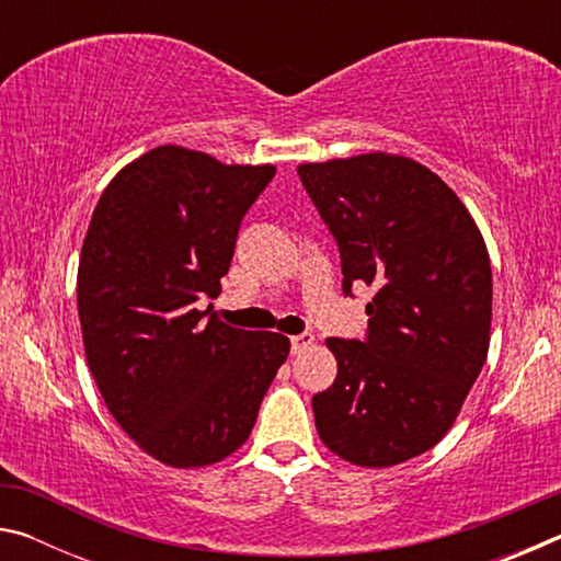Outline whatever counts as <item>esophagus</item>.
<instances>
[{
  "label": "esophagus",
  "mask_w": 561,
  "mask_h": 561,
  "mask_svg": "<svg viewBox=\"0 0 561 561\" xmlns=\"http://www.w3.org/2000/svg\"><path fill=\"white\" fill-rule=\"evenodd\" d=\"M289 344H291V354H301V351H307L311 344H314V334H309V331H301V334L289 339Z\"/></svg>",
  "instance_id": "34e87169"
}]
</instances>
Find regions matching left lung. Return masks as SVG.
<instances>
[{
  "mask_svg": "<svg viewBox=\"0 0 561 561\" xmlns=\"http://www.w3.org/2000/svg\"><path fill=\"white\" fill-rule=\"evenodd\" d=\"M339 244L344 297L374 287L364 339H327L339 374L311 398L321 440L366 468L431 450L485 366L492 270L460 197L383 153L299 165Z\"/></svg>",
  "mask_w": 561,
  "mask_h": 561,
  "instance_id": "obj_1",
  "label": "left lung"
}]
</instances>
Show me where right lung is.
I'll return each mask as SVG.
<instances>
[{
  "label": "right lung",
  "instance_id": "add662e5",
  "mask_svg": "<svg viewBox=\"0 0 561 561\" xmlns=\"http://www.w3.org/2000/svg\"><path fill=\"white\" fill-rule=\"evenodd\" d=\"M272 165L160 146L111 180L79 262L83 348L111 415L156 460L203 468L250 438L289 339L217 321L244 215Z\"/></svg>",
  "mask_w": 561,
  "mask_h": 561
}]
</instances>
